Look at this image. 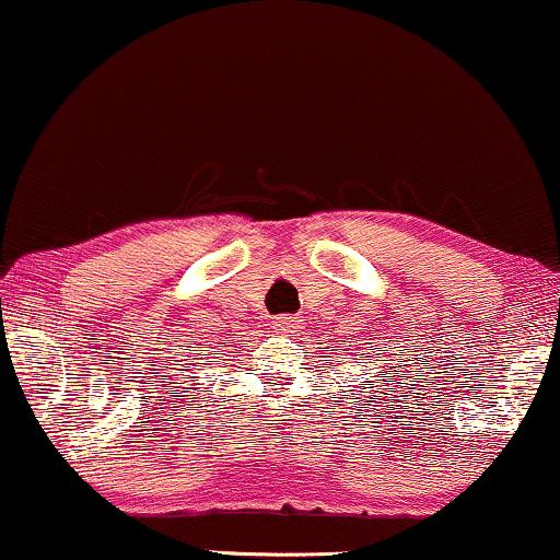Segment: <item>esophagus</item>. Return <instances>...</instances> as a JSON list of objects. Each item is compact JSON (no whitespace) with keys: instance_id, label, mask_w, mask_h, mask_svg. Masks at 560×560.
Here are the masks:
<instances>
[{"instance_id":"34e87169","label":"esophagus","mask_w":560,"mask_h":560,"mask_svg":"<svg viewBox=\"0 0 560 560\" xmlns=\"http://www.w3.org/2000/svg\"><path fill=\"white\" fill-rule=\"evenodd\" d=\"M294 329H296L294 316H277V319H273V331L277 334H289Z\"/></svg>"}]
</instances>
